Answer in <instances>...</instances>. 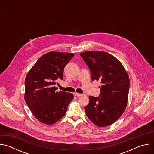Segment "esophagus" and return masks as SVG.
I'll list each match as a JSON object with an SVG mask.
<instances>
[{"instance_id": "34e87169", "label": "esophagus", "mask_w": 154, "mask_h": 154, "mask_svg": "<svg viewBox=\"0 0 154 154\" xmlns=\"http://www.w3.org/2000/svg\"><path fill=\"white\" fill-rule=\"evenodd\" d=\"M74 95L79 97V96H82L83 94H80V93H74Z\"/></svg>"}]
</instances>
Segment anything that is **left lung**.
Masks as SVG:
<instances>
[{"instance_id": "1", "label": "left lung", "mask_w": 154, "mask_h": 154, "mask_svg": "<svg viewBox=\"0 0 154 154\" xmlns=\"http://www.w3.org/2000/svg\"><path fill=\"white\" fill-rule=\"evenodd\" d=\"M90 69L92 80L100 81L99 97L90 96L85 106L86 116L98 127L116 122L127 107L130 80L122 63L103 51H86L80 54Z\"/></svg>"}]
</instances>
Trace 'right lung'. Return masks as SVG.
Here are the masks:
<instances>
[{"mask_svg":"<svg viewBox=\"0 0 154 154\" xmlns=\"http://www.w3.org/2000/svg\"><path fill=\"white\" fill-rule=\"evenodd\" d=\"M74 54L50 52L41 56L25 79V101L34 116L41 122L51 125L61 119L73 99L71 93L58 91L54 86L63 79L65 66Z\"/></svg>","mask_w":154,"mask_h":154,"instance_id":"1","label":"right lung"}]
</instances>
